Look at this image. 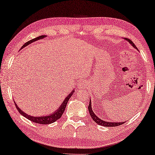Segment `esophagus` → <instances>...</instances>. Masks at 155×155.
Masks as SVG:
<instances>
[{
	"mask_svg": "<svg viewBox=\"0 0 155 155\" xmlns=\"http://www.w3.org/2000/svg\"><path fill=\"white\" fill-rule=\"evenodd\" d=\"M85 86H86V82H83V81H82V82H80V83L78 84V87L79 88H84Z\"/></svg>",
	"mask_w": 155,
	"mask_h": 155,
	"instance_id": "34e87169",
	"label": "esophagus"
}]
</instances>
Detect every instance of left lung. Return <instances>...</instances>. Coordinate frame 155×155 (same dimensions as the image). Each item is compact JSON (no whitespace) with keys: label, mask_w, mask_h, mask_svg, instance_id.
<instances>
[{"label":"left lung","mask_w":155,"mask_h":155,"mask_svg":"<svg viewBox=\"0 0 155 155\" xmlns=\"http://www.w3.org/2000/svg\"><path fill=\"white\" fill-rule=\"evenodd\" d=\"M124 39L127 41H128L134 48H135L136 50H137L136 46L135 45L134 42H133L131 40H130L129 39H127V38H125ZM88 108L89 112H90V115L92 117V118L93 119V120L96 123H97L101 126H104V127H117V126H119V125H121V124H123L125 123V122H120V123H117V122H116V123H114V122H107V121L101 120V118H99L93 111V109H92L91 99H90V103H89V105H88Z\"/></svg>","instance_id":"8db88e82"}]
</instances>
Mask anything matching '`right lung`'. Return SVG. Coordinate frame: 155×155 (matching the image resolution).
I'll return each instance as SVG.
<instances>
[{
    "instance_id": "add662e5",
    "label": "right lung",
    "mask_w": 155,
    "mask_h": 155,
    "mask_svg": "<svg viewBox=\"0 0 155 155\" xmlns=\"http://www.w3.org/2000/svg\"><path fill=\"white\" fill-rule=\"evenodd\" d=\"M46 37V35H40L39 37H37L36 38H35V39H32L31 40L28 41V42H26L24 43V44L22 45V47L21 48V49H23L24 48H25L26 46H27L29 44H31L32 42L34 41H36L37 40H39V39H42L43 38H45ZM74 90L71 91V93L70 94H69V95H67L66 98L64 99V100L63 101H62V104L61 105V106H60L58 110H56L55 112H54L53 113L47 115V116H31V115H28L26 114L24 112H23L22 110H21L20 107H19L17 104H16V103H15V105L16 106V108H17L18 112H20V114L22 115L24 117L26 118L27 119H28L29 120H31L32 122H34L35 123H38V124H51V123H53L54 122H56L57 120H58L59 118H61V117L62 115V114L64 113V110L65 108H66L67 106V102L69 101V99L71 98V97L73 95V93H74Z\"/></svg>"
}]
</instances>
